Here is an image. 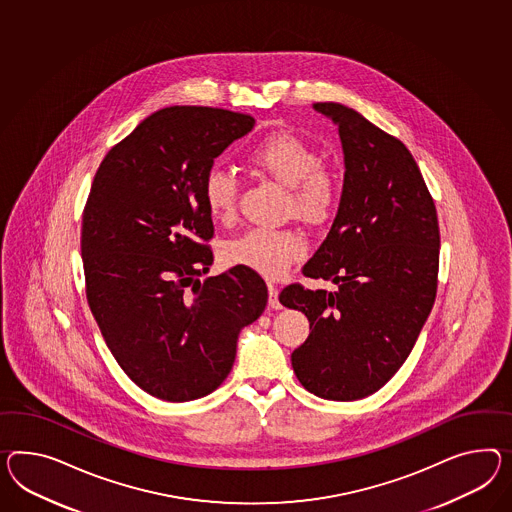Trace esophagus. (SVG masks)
I'll list each match as a JSON object with an SVG mask.
<instances>
[{
  "label": "esophagus",
  "instance_id": "1",
  "mask_svg": "<svg viewBox=\"0 0 512 512\" xmlns=\"http://www.w3.org/2000/svg\"><path fill=\"white\" fill-rule=\"evenodd\" d=\"M269 306L275 310L282 308V302L278 301V288L273 284H269Z\"/></svg>",
  "mask_w": 512,
  "mask_h": 512
}]
</instances>
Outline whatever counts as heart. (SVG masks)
<instances>
[{"mask_svg": "<svg viewBox=\"0 0 512 512\" xmlns=\"http://www.w3.org/2000/svg\"><path fill=\"white\" fill-rule=\"evenodd\" d=\"M245 161L256 174L286 187L284 210L293 219L319 226L327 223L340 200L338 172L319 161L314 146L299 135L273 133L250 148ZM204 208L213 221L228 223L236 215L237 182L228 171L213 169L202 185ZM304 239L291 228H252L224 245L228 265L278 278L304 256Z\"/></svg>", "mask_w": 512, "mask_h": 512, "instance_id": "1", "label": "heart"}]
</instances>
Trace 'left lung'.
<instances>
[{
	"label": "left lung",
	"instance_id": "1",
	"mask_svg": "<svg viewBox=\"0 0 512 512\" xmlns=\"http://www.w3.org/2000/svg\"><path fill=\"white\" fill-rule=\"evenodd\" d=\"M338 126L345 174L327 239L302 275L338 291L282 289L310 336L291 354L302 386L330 401L375 394L403 366L433 310L440 230L434 200L407 146L351 107L319 102Z\"/></svg>",
	"mask_w": 512,
	"mask_h": 512
}]
</instances>
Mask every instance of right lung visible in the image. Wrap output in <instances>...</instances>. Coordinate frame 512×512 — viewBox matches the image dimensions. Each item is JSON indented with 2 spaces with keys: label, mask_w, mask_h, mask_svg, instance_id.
Returning a JSON list of instances; mask_svg holds the SVG:
<instances>
[{
  "label": "right lung",
  "mask_w": 512,
  "mask_h": 512,
  "mask_svg": "<svg viewBox=\"0 0 512 512\" xmlns=\"http://www.w3.org/2000/svg\"><path fill=\"white\" fill-rule=\"evenodd\" d=\"M252 128L228 109H159L107 152L92 182L81 226L87 302L118 366L163 401L217 390L241 328L267 304L247 267L198 280L213 263L204 178Z\"/></svg>",
  "instance_id": "right-lung-1"
}]
</instances>
